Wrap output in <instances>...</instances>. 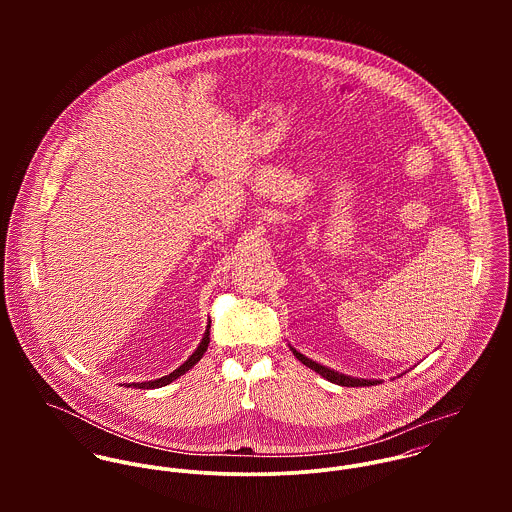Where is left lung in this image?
I'll use <instances>...</instances> for the list:
<instances>
[{"label":"left lung","mask_w":512,"mask_h":512,"mask_svg":"<svg viewBox=\"0 0 512 512\" xmlns=\"http://www.w3.org/2000/svg\"><path fill=\"white\" fill-rule=\"evenodd\" d=\"M292 349L293 355H295V359L297 361H301L303 365L309 366L311 370H315V372H319L325 380H329V382H333V384H339V386H374L378 380H366V378H353V376H347V374H341V372H337V370H333V368H327V366L319 365V363H315V361H311V359H307L305 355H301V353H297L293 347Z\"/></svg>","instance_id":"1"}]
</instances>
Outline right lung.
<instances>
[{"label":"right lung","mask_w":512,"mask_h":512,"mask_svg":"<svg viewBox=\"0 0 512 512\" xmlns=\"http://www.w3.org/2000/svg\"><path fill=\"white\" fill-rule=\"evenodd\" d=\"M211 325H207V331H205V335H203V339H201V343H199V347H197V351L183 363V365L179 366V368H175L171 374H167V376H161V378H157V380H146V382H132V384H126L128 388L130 386H134V388H161V386H167L169 382H173L175 378H179L181 374H185L189 368H193V366L197 365L201 359H203V355H205V351H207V347H209V343H211V339H209V335H211Z\"/></svg>","instance_id":"obj_1"}]
</instances>
